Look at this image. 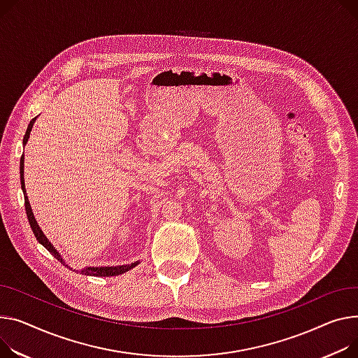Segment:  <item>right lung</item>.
<instances>
[{
	"instance_id": "obj_1",
	"label": "right lung",
	"mask_w": 358,
	"mask_h": 358,
	"mask_svg": "<svg viewBox=\"0 0 358 358\" xmlns=\"http://www.w3.org/2000/svg\"><path fill=\"white\" fill-rule=\"evenodd\" d=\"M34 121H36V117L29 124L27 132H26V135H24V139H22V144H24V145L27 144V141H29V138H30V132H31V128H33V125H34ZM20 180H21V188H22V194H24V204H26L27 219H29V223H30V226H31V230H33V233H34V236H36V239L38 241L40 245H43L47 250H49L57 260H60L64 266H67L69 269L75 271V272H82L83 275H90V276H116V275H122V273L131 271L132 268H135L136 265H139V260H136V262H134V264H129V265H119V266H86V268H83V269H80V271H76V269H73V268H70V266L66 264V262H64L63 256H62V255L57 252V249L52 245V242H50L49 239H47L45 234L43 233V230L40 229V226H38V223H37V220H36V217H34L31 206H30V201H29V197H27L26 184H24V155L21 157V162H20Z\"/></svg>"
}]
</instances>
